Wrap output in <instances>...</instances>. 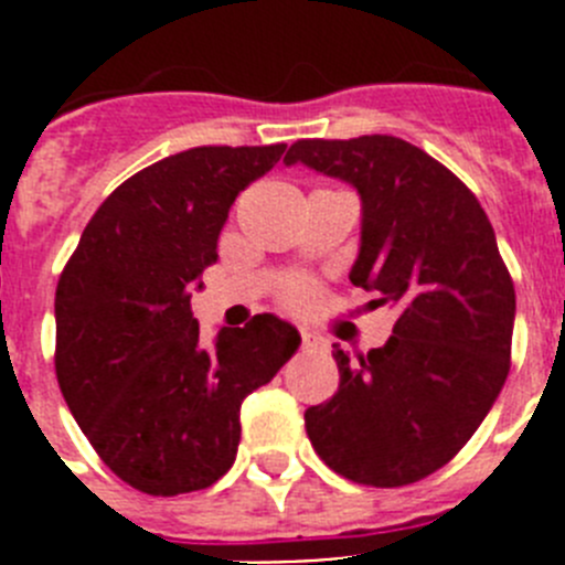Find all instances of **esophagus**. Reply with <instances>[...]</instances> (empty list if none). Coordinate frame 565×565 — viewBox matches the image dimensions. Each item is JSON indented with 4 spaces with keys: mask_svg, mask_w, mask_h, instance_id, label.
<instances>
[{
    "mask_svg": "<svg viewBox=\"0 0 565 565\" xmlns=\"http://www.w3.org/2000/svg\"><path fill=\"white\" fill-rule=\"evenodd\" d=\"M302 348H306V351H326L328 348V342L322 337H317V333H311V331H302Z\"/></svg>",
    "mask_w": 565,
    "mask_h": 565,
    "instance_id": "34e87169",
    "label": "esophagus"
}]
</instances>
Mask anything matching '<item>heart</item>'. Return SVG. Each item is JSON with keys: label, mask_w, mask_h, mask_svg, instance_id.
<instances>
[{"label": "heart", "mask_w": 565, "mask_h": 565, "mask_svg": "<svg viewBox=\"0 0 565 565\" xmlns=\"http://www.w3.org/2000/svg\"><path fill=\"white\" fill-rule=\"evenodd\" d=\"M297 294H299V291H297Z\"/></svg>", "instance_id": "obj_1"}]
</instances>
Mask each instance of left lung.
<instances>
[{
    "label": "left lung",
    "instance_id": "left-lung-1",
    "mask_svg": "<svg viewBox=\"0 0 565 565\" xmlns=\"http://www.w3.org/2000/svg\"><path fill=\"white\" fill-rule=\"evenodd\" d=\"M302 163L356 189L351 282L396 311L393 337L351 362L333 351L339 391L308 407L313 450L333 472L404 487L441 469L492 411L509 373L515 286L492 223L456 174L393 135L297 141Z\"/></svg>",
    "mask_w": 565,
    "mask_h": 565
}]
</instances>
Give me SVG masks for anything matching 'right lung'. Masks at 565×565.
Here are the masks:
<instances>
[{
	"label": "right lung",
	"instance_id": "obj_1",
	"mask_svg": "<svg viewBox=\"0 0 565 565\" xmlns=\"http://www.w3.org/2000/svg\"><path fill=\"white\" fill-rule=\"evenodd\" d=\"M274 147H194L109 194L56 288V376L102 461L147 495L221 481L239 404L297 353V328L257 313L201 342L192 288L217 263L228 209L282 158Z\"/></svg>",
	"mask_w": 565,
	"mask_h": 565
}]
</instances>
